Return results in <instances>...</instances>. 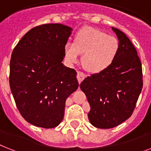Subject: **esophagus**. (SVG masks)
Segmentation results:
<instances>
[{
	"label": "esophagus",
	"instance_id": "obj_1",
	"mask_svg": "<svg viewBox=\"0 0 151 151\" xmlns=\"http://www.w3.org/2000/svg\"><path fill=\"white\" fill-rule=\"evenodd\" d=\"M77 78H78V82H79V84H81L82 81H83V80H84V78H85V74H84V73H82V72L78 71V75H77Z\"/></svg>",
	"mask_w": 151,
	"mask_h": 151
}]
</instances>
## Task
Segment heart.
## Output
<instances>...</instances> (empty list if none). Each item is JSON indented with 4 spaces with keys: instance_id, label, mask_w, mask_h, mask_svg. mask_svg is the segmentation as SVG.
Listing matches in <instances>:
<instances>
[{
    "instance_id": "heart-1",
    "label": "heart",
    "mask_w": 151,
    "mask_h": 151,
    "mask_svg": "<svg viewBox=\"0 0 151 151\" xmlns=\"http://www.w3.org/2000/svg\"><path fill=\"white\" fill-rule=\"evenodd\" d=\"M119 50L118 40L99 29L86 27L80 30L74 42L64 46L65 58L70 63L79 60L88 72L98 73L108 69L116 58Z\"/></svg>"
}]
</instances>
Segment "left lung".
<instances>
[{
  "label": "left lung",
  "mask_w": 151,
  "mask_h": 151,
  "mask_svg": "<svg viewBox=\"0 0 151 151\" xmlns=\"http://www.w3.org/2000/svg\"><path fill=\"white\" fill-rule=\"evenodd\" d=\"M119 43L108 69L88 77L80 84L90 105L88 119L96 128L111 129L129 119L143 88L141 62L129 38L111 27Z\"/></svg>",
  "instance_id": "obj_1"
}]
</instances>
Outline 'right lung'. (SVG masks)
<instances>
[{
	"mask_svg": "<svg viewBox=\"0 0 151 151\" xmlns=\"http://www.w3.org/2000/svg\"><path fill=\"white\" fill-rule=\"evenodd\" d=\"M72 31L62 24L35 27L12 52L11 91L21 115L35 127H57L64 116L66 100L78 88L77 72L62 63Z\"/></svg>",
	"mask_w": 151,
	"mask_h": 151,
	"instance_id": "add662e5",
	"label": "right lung"
}]
</instances>
